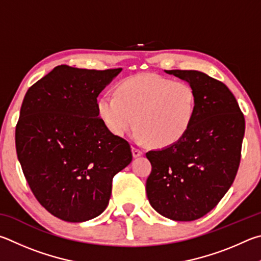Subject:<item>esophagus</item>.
I'll return each instance as SVG.
<instances>
[{
  "mask_svg": "<svg viewBox=\"0 0 261 261\" xmlns=\"http://www.w3.org/2000/svg\"><path fill=\"white\" fill-rule=\"evenodd\" d=\"M132 152H133V157H135V158L142 156V153H143L140 149L135 148V147H132Z\"/></svg>",
  "mask_w": 261,
  "mask_h": 261,
  "instance_id": "34e87169",
  "label": "esophagus"
}]
</instances>
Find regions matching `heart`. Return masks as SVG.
<instances>
[{"label":"heart","instance_id":"b5f03b06","mask_svg":"<svg viewBox=\"0 0 261 261\" xmlns=\"http://www.w3.org/2000/svg\"><path fill=\"white\" fill-rule=\"evenodd\" d=\"M197 109L194 87L154 73H141L123 80L116 96L98 99L97 111L111 133L123 136L136 125L138 139L156 147L180 141L193 123Z\"/></svg>","mask_w":261,"mask_h":261}]
</instances>
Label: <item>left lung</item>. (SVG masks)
Instances as JSON below:
<instances>
[{
    "mask_svg": "<svg viewBox=\"0 0 261 261\" xmlns=\"http://www.w3.org/2000/svg\"><path fill=\"white\" fill-rule=\"evenodd\" d=\"M194 87L197 109L190 128L176 143L145 156L151 206L168 219L204 217L230 188L239 170L245 120L239 103L221 81L193 70H165Z\"/></svg>",
    "mask_w": 261,
    "mask_h": 261,
    "instance_id": "left-lung-1",
    "label": "left lung"
}]
</instances>
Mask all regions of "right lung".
<instances>
[{"label":"right lung","mask_w":261,"mask_h":261,"mask_svg":"<svg viewBox=\"0 0 261 261\" xmlns=\"http://www.w3.org/2000/svg\"><path fill=\"white\" fill-rule=\"evenodd\" d=\"M122 68L59 65L30 87L16 126L18 161L32 193L53 216L82 222L109 204L130 145L98 117L97 97Z\"/></svg>","instance_id":"add662e5"}]
</instances>
